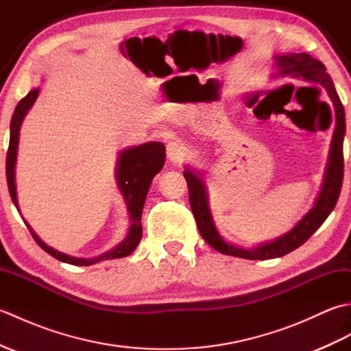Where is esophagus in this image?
Masks as SVG:
<instances>
[{
	"label": "esophagus",
	"instance_id": "34e87169",
	"mask_svg": "<svg viewBox=\"0 0 351 351\" xmlns=\"http://www.w3.org/2000/svg\"><path fill=\"white\" fill-rule=\"evenodd\" d=\"M185 156V147L182 146V143H180L178 140L169 141L167 145V158L171 162H180Z\"/></svg>",
	"mask_w": 351,
	"mask_h": 351
}]
</instances>
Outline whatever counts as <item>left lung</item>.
Segmentation results:
<instances>
[{
    "mask_svg": "<svg viewBox=\"0 0 351 351\" xmlns=\"http://www.w3.org/2000/svg\"><path fill=\"white\" fill-rule=\"evenodd\" d=\"M276 66L279 69V75H291L295 78H302L304 81L318 86L319 88L327 92L329 99L335 110V131L330 143L329 162H327L324 181L322 191L315 200L314 206L304 217L297 223V225L276 240L270 243L258 244L253 249H244L240 245L228 243L225 238L215 228L213 221V215L208 206V191L202 175L196 173L195 170L185 167L184 176L189 185L190 195V206L195 214L199 232L204 240L220 253L225 255L244 258V259H273L280 258L287 253L300 247L303 243L308 241V238L315 232V230L323 225L324 220L329 217L333 211L335 205L338 202L342 178H344V152H342V143H344L346 136V111L344 106L339 99V96L335 90L333 81L329 73L326 72L324 64L317 60L306 52H299V54H285L274 57ZM315 88V87H314Z\"/></svg>",
    "mask_w": 351,
    "mask_h": 351,
    "instance_id": "8db88e82",
    "label": "left lung"
}]
</instances>
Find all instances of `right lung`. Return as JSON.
Wrapping results in <instances>:
<instances>
[{
  "label": "right lung",
  "instance_id": "add662e5",
  "mask_svg": "<svg viewBox=\"0 0 351 351\" xmlns=\"http://www.w3.org/2000/svg\"><path fill=\"white\" fill-rule=\"evenodd\" d=\"M40 88H33L25 98H22L19 104L14 108V113L12 116L10 122V141L9 149H7V158H5V176H7V185H9V193L13 200L14 206L19 213L18 197H16V185H14V164H16V155H18V143H19V130L22 121H24L25 114L33 107L34 101L39 96ZM164 160H166V147L160 141H149V143L128 147L119 154L117 158V167H116V181L117 187L121 190L122 196L125 199L126 208L130 213L131 225L128 229V235L125 237V240L117 244L114 249H111L102 255L96 258H75L69 256L66 253L58 252L56 249L49 247L48 244H45L39 237L36 235L32 226L24 220L27 228L32 232L36 243L40 247L49 253L51 256L62 261V263H68L72 265H93L99 261L107 259H116V258H125L131 255L136 250L141 240V213H143L145 200L147 190L151 187V182L154 176L164 166Z\"/></svg>",
  "mask_w": 351,
  "mask_h": 351
}]
</instances>
